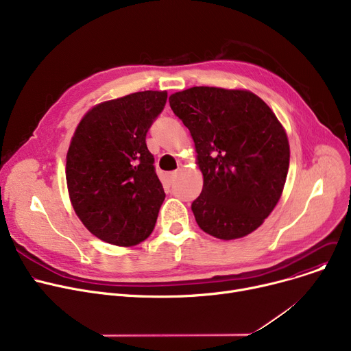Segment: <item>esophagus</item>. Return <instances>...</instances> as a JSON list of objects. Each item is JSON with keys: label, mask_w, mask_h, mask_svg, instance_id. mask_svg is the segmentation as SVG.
I'll list each match as a JSON object with an SVG mask.
<instances>
[{"label": "esophagus", "mask_w": 351, "mask_h": 351, "mask_svg": "<svg viewBox=\"0 0 351 351\" xmlns=\"http://www.w3.org/2000/svg\"><path fill=\"white\" fill-rule=\"evenodd\" d=\"M178 176V171H173V172H171L169 173V178H171V180H175V178Z\"/></svg>", "instance_id": "obj_1"}]
</instances>
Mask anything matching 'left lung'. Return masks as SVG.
I'll return each instance as SVG.
<instances>
[{
  "label": "left lung",
  "instance_id": "left-lung-1",
  "mask_svg": "<svg viewBox=\"0 0 351 351\" xmlns=\"http://www.w3.org/2000/svg\"><path fill=\"white\" fill-rule=\"evenodd\" d=\"M169 104L191 131L204 173L192 202L199 228L223 241L252 233L283 192L290 160L283 126L249 90L193 86Z\"/></svg>",
  "mask_w": 351,
  "mask_h": 351
}]
</instances>
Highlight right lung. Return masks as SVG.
Wrapping results in <instances>:
<instances>
[{
    "label": "right lung",
    "mask_w": 351,
    "mask_h": 351,
    "mask_svg": "<svg viewBox=\"0 0 351 351\" xmlns=\"http://www.w3.org/2000/svg\"><path fill=\"white\" fill-rule=\"evenodd\" d=\"M168 94L145 90L92 108L66 154V185L85 228L101 241L134 246L155 228L165 191L146 134Z\"/></svg>",
    "instance_id": "1"
}]
</instances>
